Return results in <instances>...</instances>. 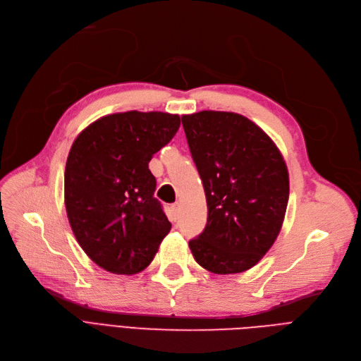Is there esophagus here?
Listing matches in <instances>:
<instances>
[{
  "mask_svg": "<svg viewBox=\"0 0 361 361\" xmlns=\"http://www.w3.org/2000/svg\"><path fill=\"white\" fill-rule=\"evenodd\" d=\"M180 216V204L178 203H174L173 206H171V221H177Z\"/></svg>",
  "mask_w": 361,
  "mask_h": 361,
  "instance_id": "obj_1",
  "label": "esophagus"
}]
</instances>
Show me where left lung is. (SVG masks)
<instances>
[{"label": "left lung", "mask_w": 361, "mask_h": 361, "mask_svg": "<svg viewBox=\"0 0 361 361\" xmlns=\"http://www.w3.org/2000/svg\"><path fill=\"white\" fill-rule=\"evenodd\" d=\"M181 121L207 203L204 230L188 247L209 272L247 271L281 231L290 196L286 161L267 133L240 114L200 111Z\"/></svg>", "instance_id": "8db88e82"}]
</instances>
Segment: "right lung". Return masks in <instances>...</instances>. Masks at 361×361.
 I'll return each instance as SVG.
<instances>
[{"mask_svg":"<svg viewBox=\"0 0 361 361\" xmlns=\"http://www.w3.org/2000/svg\"><path fill=\"white\" fill-rule=\"evenodd\" d=\"M178 127L177 114L127 111L97 120L73 142L64 173L67 218L102 269L142 272L169 233L149 161Z\"/></svg>","mask_w":361,"mask_h":361,"instance_id":"obj_1","label":"right lung"}]
</instances>
